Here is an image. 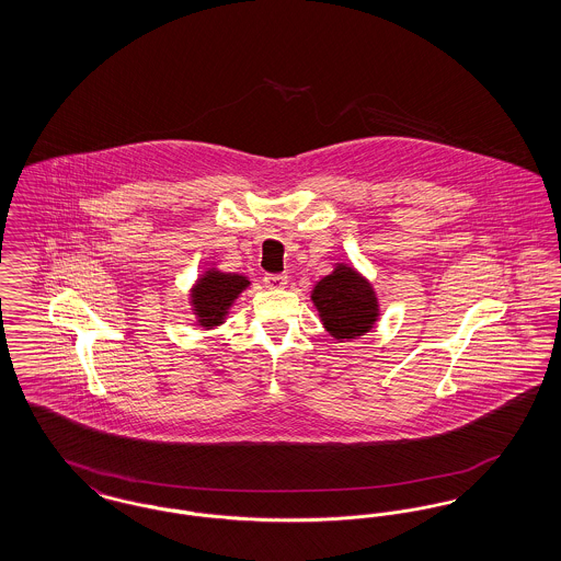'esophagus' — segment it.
Here are the masks:
<instances>
[{
  "instance_id": "34e87169",
  "label": "esophagus",
  "mask_w": 561,
  "mask_h": 561,
  "mask_svg": "<svg viewBox=\"0 0 561 561\" xmlns=\"http://www.w3.org/2000/svg\"><path fill=\"white\" fill-rule=\"evenodd\" d=\"M265 286L271 290H284L288 286V275H267L265 277Z\"/></svg>"
}]
</instances>
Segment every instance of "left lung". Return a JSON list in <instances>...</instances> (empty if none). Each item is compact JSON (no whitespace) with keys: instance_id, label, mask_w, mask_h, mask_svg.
Masks as SVG:
<instances>
[{"instance_id":"8db88e82","label":"left lung","mask_w":561,"mask_h":561,"mask_svg":"<svg viewBox=\"0 0 561 561\" xmlns=\"http://www.w3.org/2000/svg\"><path fill=\"white\" fill-rule=\"evenodd\" d=\"M325 332L339 343L368 334L380 320V302L368 277L347 263H336L311 290Z\"/></svg>"}]
</instances>
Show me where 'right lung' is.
Here are the masks:
<instances>
[{
	"label": "right lung",
	"mask_w": 561,
	"mask_h": 561,
	"mask_svg": "<svg viewBox=\"0 0 561 561\" xmlns=\"http://www.w3.org/2000/svg\"><path fill=\"white\" fill-rule=\"evenodd\" d=\"M250 279L241 273H227L218 267L204 268L188 290V305L195 323L214 330L227 321V316L240 294L250 288Z\"/></svg>",
	"instance_id": "right-lung-1"
}]
</instances>
